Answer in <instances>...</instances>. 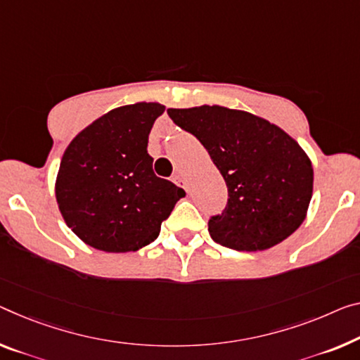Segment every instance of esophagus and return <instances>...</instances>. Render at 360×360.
Segmentation results:
<instances>
[{
    "mask_svg": "<svg viewBox=\"0 0 360 360\" xmlns=\"http://www.w3.org/2000/svg\"><path fill=\"white\" fill-rule=\"evenodd\" d=\"M174 184H176L179 186L184 188V190L188 191V184H186V180H185L181 175H175V176H174Z\"/></svg>",
    "mask_w": 360,
    "mask_h": 360,
    "instance_id": "obj_1",
    "label": "esophagus"
}]
</instances>
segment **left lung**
I'll use <instances>...</instances> for the list:
<instances>
[{
	"label": "left lung",
	"instance_id": "8db88e82",
	"mask_svg": "<svg viewBox=\"0 0 360 360\" xmlns=\"http://www.w3.org/2000/svg\"><path fill=\"white\" fill-rule=\"evenodd\" d=\"M206 148L229 188L225 211L209 220L219 245L264 251L286 240L307 215L314 169L285 130L259 115L224 106L167 109Z\"/></svg>",
	"mask_w": 360,
	"mask_h": 360
}]
</instances>
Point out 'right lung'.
Masks as SVG:
<instances>
[{"mask_svg":"<svg viewBox=\"0 0 360 360\" xmlns=\"http://www.w3.org/2000/svg\"><path fill=\"white\" fill-rule=\"evenodd\" d=\"M159 103L109 110L75 135L56 176V201L69 229L104 252L136 251L156 240L185 191L159 179L148 154Z\"/></svg>","mask_w":360,"mask_h":360,"instance_id":"1","label":"right lung"}]
</instances>
